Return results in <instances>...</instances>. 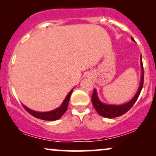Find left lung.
I'll use <instances>...</instances> for the list:
<instances>
[{
  "mask_svg": "<svg viewBox=\"0 0 156 156\" xmlns=\"http://www.w3.org/2000/svg\"><path fill=\"white\" fill-rule=\"evenodd\" d=\"M131 39L134 41V39L131 37ZM140 64H141V80H140V84H139V88L138 89L137 92L136 93L135 95L133 98L128 101V103H124L122 105H112V104H105V103H102L100 101L99 98L98 96V93H97V90L95 89H94L93 92L92 96V102L94 108H95L97 112L102 116L106 118H114L117 117H120L126 113L128 111H129L132 106L137 101L138 98H139L140 92L142 89L143 83H144V69H143V64H142V58H140Z\"/></svg>",
  "mask_w": 156,
  "mask_h": 156,
  "instance_id": "8db88e82",
  "label": "left lung"
}]
</instances>
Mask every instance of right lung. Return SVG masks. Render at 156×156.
Returning <instances> with one entry per match:
<instances>
[{
  "label": "right lung",
  "mask_w": 156,
  "mask_h": 156,
  "mask_svg": "<svg viewBox=\"0 0 156 156\" xmlns=\"http://www.w3.org/2000/svg\"><path fill=\"white\" fill-rule=\"evenodd\" d=\"M73 90L70 91L67 96H66L65 99L64 100L63 103H62L60 107L57 108L55 110L51 111V112H36V111H33L31 109L28 108V107H26V105L23 104V107L28 112L29 114H31L32 116L36 118H38V119H42V120H47V121H54L57 120V119H60L62 117V115L66 112L67 111L68 104H69V99H70V96L72 94Z\"/></svg>",
  "instance_id": "add662e5"
}]
</instances>
